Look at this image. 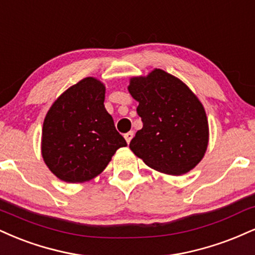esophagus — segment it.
<instances>
[{"label":"esophagus","mask_w":255,"mask_h":255,"mask_svg":"<svg viewBox=\"0 0 255 255\" xmlns=\"http://www.w3.org/2000/svg\"><path fill=\"white\" fill-rule=\"evenodd\" d=\"M133 135H134V133L131 130L125 134V139H126V141H127V143L130 142V140H131V137H133Z\"/></svg>","instance_id":"esophagus-1"}]
</instances>
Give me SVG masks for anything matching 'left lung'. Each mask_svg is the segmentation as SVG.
<instances>
[{"label": "left lung", "mask_w": 255, "mask_h": 255, "mask_svg": "<svg viewBox=\"0 0 255 255\" xmlns=\"http://www.w3.org/2000/svg\"><path fill=\"white\" fill-rule=\"evenodd\" d=\"M128 90L139 102L142 128L129 143L147 166L173 174L192 170L207 151L209 130L204 108L182 81L155 69L130 79Z\"/></svg>", "instance_id": "1"}]
</instances>
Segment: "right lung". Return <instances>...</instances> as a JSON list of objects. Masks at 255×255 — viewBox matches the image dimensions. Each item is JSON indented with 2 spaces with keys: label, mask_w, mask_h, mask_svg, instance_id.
<instances>
[{
  "label": "right lung",
  "mask_w": 255,
  "mask_h": 255,
  "mask_svg": "<svg viewBox=\"0 0 255 255\" xmlns=\"http://www.w3.org/2000/svg\"><path fill=\"white\" fill-rule=\"evenodd\" d=\"M106 88L88 77L69 88L48 110L42 127V158L67 183L100 174L116 149L127 146L104 108Z\"/></svg>",
  "instance_id": "obj_1"
}]
</instances>
